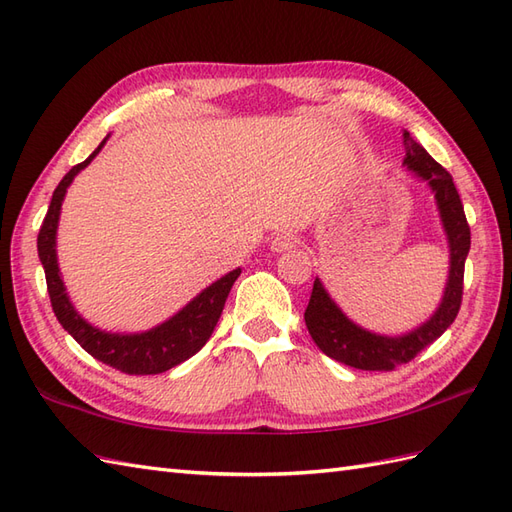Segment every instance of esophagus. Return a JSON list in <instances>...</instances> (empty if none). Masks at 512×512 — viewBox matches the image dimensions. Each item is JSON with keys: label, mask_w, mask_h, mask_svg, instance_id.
Masks as SVG:
<instances>
[{"label": "esophagus", "mask_w": 512, "mask_h": 512, "mask_svg": "<svg viewBox=\"0 0 512 512\" xmlns=\"http://www.w3.org/2000/svg\"><path fill=\"white\" fill-rule=\"evenodd\" d=\"M295 243H297L295 234H291V232H278L271 239V249H273V252H286V249L295 247Z\"/></svg>", "instance_id": "34e87169"}]
</instances>
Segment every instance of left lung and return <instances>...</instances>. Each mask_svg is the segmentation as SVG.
<instances>
[{"instance_id":"obj_1","label":"left lung","mask_w":512,"mask_h":512,"mask_svg":"<svg viewBox=\"0 0 512 512\" xmlns=\"http://www.w3.org/2000/svg\"><path fill=\"white\" fill-rule=\"evenodd\" d=\"M402 141L406 149L404 165L432 186L436 206L441 210L443 228L447 232V241H450V280L445 286L443 302L430 321L404 336H380L358 328L332 302L319 278L315 280L304 313L310 336L326 356L363 371H393L395 367L410 363L423 347L434 343L452 326L460 304H463L465 260L471 245V230L463 202H460L450 173L410 136V132L404 130Z\"/></svg>"}]
</instances>
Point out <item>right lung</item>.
<instances>
[{
  "label": "right lung",
  "instance_id": "add662e5",
  "mask_svg": "<svg viewBox=\"0 0 512 512\" xmlns=\"http://www.w3.org/2000/svg\"><path fill=\"white\" fill-rule=\"evenodd\" d=\"M104 143L106 139L97 145V149L89 158L73 167L67 176L60 180L52 195V204H49L47 215L41 223L36 245H39V258L45 269L49 302H52L54 315L60 321V326L82 345V350L89 352L93 358L102 360L104 365H110L112 369H119L123 373H130V376H152V373L169 371L171 367L184 363L186 358H191L193 354L202 350L217 326L232 284L241 276V269H234L228 276H223L215 284H210L191 304H186L176 317L160 323L158 328L149 332L110 334L89 326V323L73 310L65 293V284L60 280L56 260V228L62 197L67 193V186L86 165H89L99 149L104 147Z\"/></svg>",
  "mask_w": 512,
  "mask_h": 512
}]
</instances>
